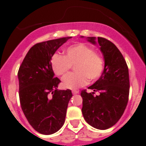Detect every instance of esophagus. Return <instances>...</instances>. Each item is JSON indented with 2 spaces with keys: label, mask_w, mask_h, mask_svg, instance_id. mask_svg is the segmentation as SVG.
I'll return each instance as SVG.
<instances>
[{
  "label": "esophagus",
  "mask_w": 146,
  "mask_h": 146,
  "mask_svg": "<svg viewBox=\"0 0 146 146\" xmlns=\"http://www.w3.org/2000/svg\"><path fill=\"white\" fill-rule=\"evenodd\" d=\"M72 93H73V95H76V94H79V91H77V90H73V91H72Z\"/></svg>",
  "instance_id": "1"
}]
</instances>
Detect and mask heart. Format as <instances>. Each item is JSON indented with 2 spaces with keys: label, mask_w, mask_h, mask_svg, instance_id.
<instances>
[{
  "label": "heart",
  "mask_w": 146,
  "mask_h": 146,
  "mask_svg": "<svg viewBox=\"0 0 146 146\" xmlns=\"http://www.w3.org/2000/svg\"><path fill=\"white\" fill-rule=\"evenodd\" d=\"M72 66L74 67L75 73L64 78L62 84L66 89L79 88L86 85L88 80L90 81L98 80L104 70V58L84 44L68 47L64 56L54 54L51 57V69L56 76L63 78Z\"/></svg>",
  "instance_id": "heart-1"
}]
</instances>
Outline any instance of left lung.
<instances>
[{
    "instance_id": "left-lung-1",
    "label": "left lung",
    "mask_w": 146,
    "mask_h": 146,
    "mask_svg": "<svg viewBox=\"0 0 146 146\" xmlns=\"http://www.w3.org/2000/svg\"><path fill=\"white\" fill-rule=\"evenodd\" d=\"M87 39L96 44L95 37ZM97 43L104 56V70L100 78L88 87L93 92H81V110L88 124L106 130L115 125L122 116L128 102L130 81L127 65L116 45L103 37H98ZM95 91L99 92L100 95L95 96Z\"/></svg>"
}]
</instances>
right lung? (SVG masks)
<instances>
[{
  "instance_id": "add662e5",
  "label": "right lung",
  "mask_w": 146,
  "mask_h": 146,
  "mask_svg": "<svg viewBox=\"0 0 146 146\" xmlns=\"http://www.w3.org/2000/svg\"><path fill=\"white\" fill-rule=\"evenodd\" d=\"M71 36L37 43L27 52L18 72L19 100L24 115L36 131L51 135L63 126L70 89L58 90L61 82L51 66L53 54Z\"/></svg>"
}]
</instances>
